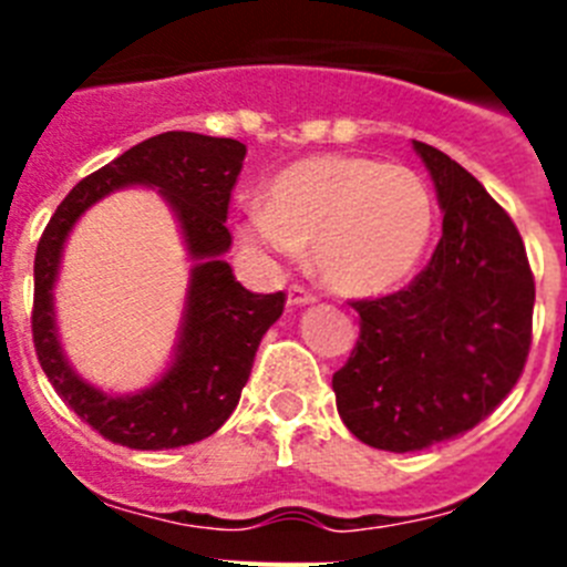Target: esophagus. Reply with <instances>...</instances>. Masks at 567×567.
<instances>
[{
    "label": "esophagus",
    "instance_id": "obj_1",
    "mask_svg": "<svg viewBox=\"0 0 567 567\" xmlns=\"http://www.w3.org/2000/svg\"><path fill=\"white\" fill-rule=\"evenodd\" d=\"M287 303L289 307H307V303H315V292H309L307 287H300V284H295V287H289L287 292Z\"/></svg>",
    "mask_w": 567,
    "mask_h": 567
}]
</instances>
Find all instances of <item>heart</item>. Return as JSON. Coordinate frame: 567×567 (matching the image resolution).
<instances>
[{"label":"heart","instance_id":"1","mask_svg":"<svg viewBox=\"0 0 567 567\" xmlns=\"http://www.w3.org/2000/svg\"><path fill=\"white\" fill-rule=\"evenodd\" d=\"M432 227V193L414 169L329 153L278 173L267 207L244 209L238 238L264 260L309 247L329 289L363 298L409 278Z\"/></svg>","mask_w":567,"mask_h":567}]
</instances>
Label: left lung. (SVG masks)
Returning <instances> with one entry per match:
<instances>
[{"label":"left lung","instance_id":"1","mask_svg":"<svg viewBox=\"0 0 567 567\" xmlns=\"http://www.w3.org/2000/svg\"><path fill=\"white\" fill-rule=\"evenodd\" d=\"M414 150L443 235L409 287L354 300L360 338L332 378L346 429L398 454L460 437L503 403L525 369L534 315V275L508 213L437 147Z\"/></svg>","mask_w":567,"mask_h":567}]
</instances>
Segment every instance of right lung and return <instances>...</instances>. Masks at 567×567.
I'll use <instances>...</instances> for the list:
<instances>
[{"label": "right lung", "instance_id": "1", "mask_svg": "<svg viewBox=\"0 0 567 567\" xmlns=\"http://www.w3.org/2000/svg\"><path fill=\"white\" fill-rule=\"evenodd\" d=\"M244 155L247 147L235 138L184 130L153 135L82 178L44 227L33 260V346L59 398L110 443L162 452L218 432L238 405L260 338L284 312L287 295L249 292L224 260L233 244L224 221ZM130 183L159 189L183 224L196 264L171 369L142 393L113 399L79 379L63 358L52 287L72 224L104 194Z\"/></svg>", "mask_w": 567, "mask_h": 567}]
</instances>
